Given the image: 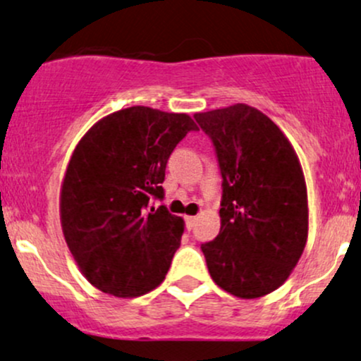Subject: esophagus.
I'll use <instances>...</instances> for the list:
<instances>
[{
	"mask_svg": "<svg viewBox=\"0 0 361 361\" xmlns=\"http://www.w3.org/2000/svg\"><path fill=\"white\" fill-rule=\"evenodd\" d=\"M185 222H186V229H192L195 226V222H197V217H192V215H188V217H185Z\"/></svg>",
	"mask_w": 361,
	"mask_h": 361,
	"instance_id": "1",
	"label": "esophagus"
}]
</instances>
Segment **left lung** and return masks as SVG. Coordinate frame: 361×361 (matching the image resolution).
Masks as SVG:
<instances>
[{
    "mask_svg": "<svg viewBox=\"0 0 361 361\" xmlns=\"http://www.w3.org/2000/svg\"><path fill=\"white\" fill-rule=\"evenodd\" d=\"M193 117L212 140L222 176L221 233L200 246L207 268L226 292L263 297L288 279L307 241L300 163L280 128L252 106Z\"/></svg>",
    "mask_w": 361,
    "mask_h": 361,
    "instance_id": "obj_1",
    "label": "left lung"
}]
</instances>
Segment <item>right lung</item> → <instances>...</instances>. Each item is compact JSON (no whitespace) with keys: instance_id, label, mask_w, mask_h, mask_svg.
Here are the masks:
<instances>
[{"instance_id":"obj_1","label":"right lung","mask_w":361,"mask_h":361,"mask_svg":"<svg viewBox=\"0 0 361 361\" xmlns=\"http://www.w3.org/2000/svg\"><path fill=\"white\" fill-rule=\"evenodd\" d=\"M192 130L186 114L130 106L94 123L74 149L61 192L62 233L102 292L139 297L166 276L183 219L148 207L164 198L169 156Z\"/></svg>"}]
</instances>
